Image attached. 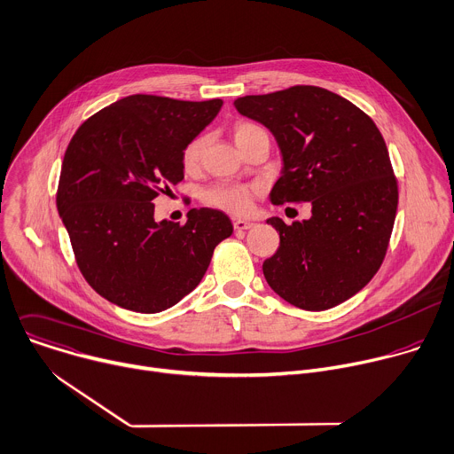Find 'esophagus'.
<instances>
[{
    "mask_svg": "<svg viewBox=\"0 0 454 454\" xmlns=\"http://www.w3.org/2000/svg\"><path fill=\"white\" fill-rule=\"evenodd\" d=\"M255 223L254 222H248V220H234V229L236 231H248L252 229Z\"/></svg>",
    "mask_w": 454,
    "mask_h": 454,
    "instance_id": "esophagus-1",
    "label": "esophagus"
}]
</instances>
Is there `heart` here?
Here are the masks:
<instances>
[{
    "instance_id": "heart-1",
    "label": "heart",
    "mask_w": 454,
    "mask_h": 454,
    "mask_svg": "<svg viewBox=\"0 0 454 454\" xmlns=\"http://www.w3.org/2000/svg\"><path fill=\"white\" fill-rule=\"evenodd\" d=\"M261 129L252 125V123H236L234 125V141L239 146L245 139H248L250 136H254L255 132H259ZM207 139L206 136H199L193 141H190L183 152V164L186 168V171H195L200 166L204 150H206ZM255 190L248 188V186H241V184H220L215 186L211 190H207L204 193V200L218 209L229 211V213H236V215H243L250 209L252 206V199H254Z\"/></svg>"
}]
</instances>
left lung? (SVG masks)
Returning <instances> with one entry per match:
<instances>
[{
	"instance_id": "obj_1",
	"label": "left lung",
	"mask_w": 454,
	"mask_h": 454,
	"mask_svg": "<svg viewBox=\"0 0 454 454\" xmlns=\"http://www.w3.org/2000/svg\"><path fill=\"white\" fill-rule=\"evenodd\" d=\"M264 125L283 169L270 202H309L311 218L286 225L268 218L281 243L262 262L268 286L286 302L322 311L374 278L397 213V180L376 123L354 104L315 85L234 100Z\"/></svg>"
}]
</instances>
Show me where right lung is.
<instances>
[{"mask_svg":"<svg viewBox=\"0 0 454 454\" xmlns=\"http://www.w3.org/2000/svg\"><path fill=\"white\" fill-rule=\"evenodd\" d=\"M220 98L132 95L80 125L64 153L57 209L85 281L109 302L159 313L202 281L232 234L218 209L157 222L152 200L184 178L183 152L220 113Z\"/></svg>","mask_w":454,"mask_h":454,"instance_id":"add662e5","label":"right lung"}]
</instances>
